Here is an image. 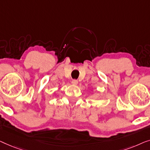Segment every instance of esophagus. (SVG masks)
<instances>
[{
    "instance_id": "34e87169",
    "label": "esophagus",
    "mask_w": 150,
    "mask_h": 150,
    "mask_svg": "<svg viewBox=\"0 0 150 150\" xmlns=\"http://www.w3.org/2000/svg\"><path fill=\"white\" fill-rule=\"evenodd\" d=\"M71 83H72V84H73V85L76 86V85H77L78 81L76 79H73V80H72V81H71Z\"/></svg>"
}]
</instances>
